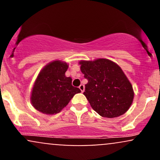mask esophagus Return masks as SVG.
Here are the masks:
<instances>
[{"mask_svg":"<svg viewBox=\"0 0 160 160\" xmlns=\"http://www.w3.org/2000/svg\"><path fill=\"white\" fill-rule=\"evenodd\" d=\"M79 88H80V91H81L82 93H83V92L84 91V86H83V84H80V87H79Z\"/></svg>","mask_w":160,"mask_h":160,"instance_id":"obj_1","label":"esophagus"}]
</instances>
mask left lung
I'll list each match as a JSON object with an SVG mask.
<instances>
[{
    "label": "left lung",
    "mask_w": 160,
    "mask_h": 160,
    "mask_svg": "<svg viewBox=\"0 0 160 160\" xmlns=\"http://www.w3.org/2000/svg\"><path fill=\"white\" fill-rule=\"evenodd\" d=\"M80 70L87 79L83 93L93 110L107 118L125 113L134 98L132 86L117 63L106 58L80 60Z\"/></svg>",
    "instance_id": "obj_1"
}]
</instances>
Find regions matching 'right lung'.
<instances>
[{
  "label": "right lung",
  "mask_w": 160,
  "mask_h": 160,
  "mask_svg": "<svg viewBox=\"0 0 160 160\" xmlns=\"http://www.w3.org/2000/svg\"><path fill=\"white\" fill-rule=\"evenodd\" d=\"M69 64L62 60L50 62L40 71L31 90L32 106L47 115L60 112L80 90L72 86V78L65 73Z\"/></svg>",
  "instance_id": "right-lung-1"
}]
</instances>
